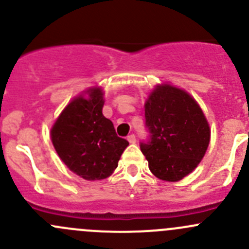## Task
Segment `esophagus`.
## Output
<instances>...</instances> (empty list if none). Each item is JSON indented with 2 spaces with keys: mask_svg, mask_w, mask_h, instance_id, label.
<instances>
[{
  "mask_svg": "<svg viewBox=\"0 0 249 249\" xmlns=\"http://www.w3.org/2000/svg\"><path fill=\"white\" fill-rule=\"evenodd\" d=\"M127 141H129L130 143H132V144H134V143L136 142V137H135V135H129V136H127Z\"/></svg>",
  "mask_w": 249,
  "mask_h": 249,
  "instance_id": "obj_1",
  "label": "esophagus"
}]
</instances>
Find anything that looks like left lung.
I'll list each match as a JSON object with an SVG mask.
<instances>
[{"label":"left lung","mask_w":249,"mask_h":249,"mask_svg":"<svg viewBox=\"0 0 249 249\" xmlns=\"http://www.w3.org/2000/svg\"><path fill=\"white\" fill-rule=\"evenodd\" d=\"M150 142L141 152L153 175L178 182L192 173L205 157L211 129L196 100L170 83L157 84L144 102Z\"/></svg>","instance_id":"8db88e82"}]
</instances>
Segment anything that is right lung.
Instances as JSON below:
<instances>
[{
	"instance_id": "1",
	"label": "right lung",
	"mask_w": 249,
	"mask_h": 249,
	"mask_svg": "<svg viewBox=\"0 0 249 249\" xmlns=\"http://www.w3.org/2000/svg\"><path fill=\"white\" fill-rule=\"evenodd\" d=\"M105 91L95 85L72 99L50 129V139L61 161L87 180L109 177L129 142L115 134L102 114Z\"/></svg>"
}]
</instances>
